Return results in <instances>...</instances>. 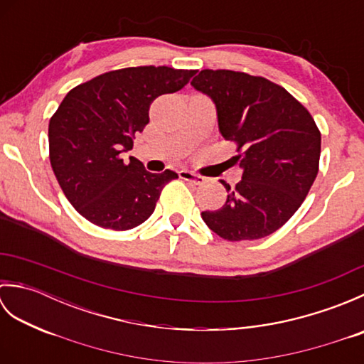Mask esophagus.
<instances>
[{
    "label": "esophagus",
    "mask_w": 364,
    "mask_h": 364,
    "mask_svg": "<svg viewBox=\"0 0 364 364\" xmlns=\"http://www.w3.org/2000/svg\"><path fill=\"white\" fill-rule=\"evenodd\" d=\"M178 175H180L181 180H184V181H191V183H194V184H203L205 183V178L203 176H200V175H197L194 172H191V170H180V172H178Z\"/></svg>",
    "instance_id": "esophagus-1"
}]
</instances>
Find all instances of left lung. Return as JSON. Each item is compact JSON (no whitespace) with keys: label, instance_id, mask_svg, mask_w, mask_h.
Wrapping results in <instances>:
<instances>
[{"label":"left lung","instance_id":"left-lung-1","mask_svg":"<svg viewBox=\"0 0 364 364\" xmlns=\"http://www.w3.org/2000/svg\"><path fill=\"white\" fill-rule=\"evenodd\" d=\"M192 86L215 105L219 131L237 145L242 180L222 181L228 196L202 219L227 241L272 235L310 192L319 170L321 131L306 107L262 76L233 70L200 72Z\"/></svg>","mask_w":364,"mask_h":364}]
</instances>
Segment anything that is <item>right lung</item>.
I'll return each instance as SVG.
<instances>
[{
  "label": "right lung",
  "instance_id": "add662e5",
  "mask_svg": "<svg viewBox=\"0 0 364 364\" xmlns=\"http://www.w3.org/2000/svg\"><path fill=\"white\" fill-rule=\"evenodd\" d=\"M197 70L128 67L73 87L48 125L50 162L60 189L82 218L102 228L131 230L150 218L161 191L178 175L146 172L122 153L149 123L154 98L183 89Z\"/></svg>",
  "mask_w": 364,
  "mask_h": 364
}]
</instances>
